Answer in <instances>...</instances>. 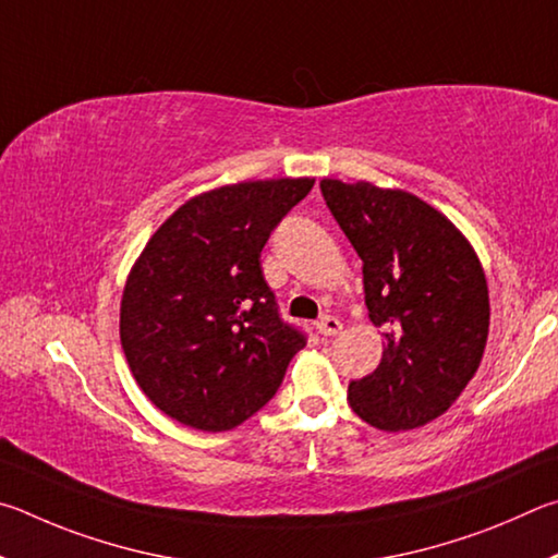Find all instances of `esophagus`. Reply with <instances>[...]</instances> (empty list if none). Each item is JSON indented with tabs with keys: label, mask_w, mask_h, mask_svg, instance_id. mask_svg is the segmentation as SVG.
Segmentation results:
<instances>
[{
	"label": "esophagus",
	"mask_w": 558,
	"mask_h": 558,
	"mask_svg": "<svg viewBox=\"0 0 558 558\" xmlns=\"http://www.w3.org/2000/svg\"><path fill=\"white\" fill-rule=\"evenodd\" d=\"M316 328H318L320 336H338L340 330H343V324H340L336 316H324L316 324Z\"/></svg>",
	"instance_id": "34e87169"
}]
</instances>
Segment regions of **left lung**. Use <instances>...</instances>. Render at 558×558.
Segmentation results:
<instances>
[{
    "label": "left lung",
    "mask_w": 558,
    "mask_h": 558,
    "mask_svg": "<svg viewBox=\"0 0 558 558\" xmlns=\"http://www.w3.org/2000/svg\"><path fill=\"white\" fill-rule=\"evenodd\" d=\"M326 205L363 259L369 320L383 328L375 373L348 387L353 412L409 432L448 412L477 373L490 326L487 281L463 232L416 195L367 181H320Z\"/></svg>",
    "instance_id": "obj_1"
}]
</instances>
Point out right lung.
I'll return each instance as SVG.
<instances>
[{"mask_svg": "<svg viewBox=\"0 0 558 558\" xmlns=\"http://www.w3.org/2000/svg\"><path fill=\"white\" fill-rule=\"evenodd\" d=\"M314 179L222 185L185 201L126 277L120 340L142 392L179 424L230 432L277 395L306 338L279 318L259 254Z\"/></svg>", "mask_w": 558, "mask_h": 558, "instance_id": "add662e5", "label": "right lung"}]
</instances>
